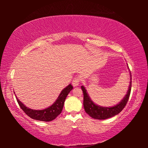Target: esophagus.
Returning <instances> with one entry per match:
<instances>
[{"mask_svg": "<svg viewBox=\"0 0 148 148\" xmlns=\"http://www.w3.org/2000/svg\"><path fill=\"white\" fill-rule=\"evenodd\" d=\"M72 84L74 87H76L77 86H79V79L78 78V77H74L73 80H72Z\"/></svg>", "mask_w": 148, "mask_h": 148, "instance_id": "esophagus-1", "label": "esophagus"}]
</instances>
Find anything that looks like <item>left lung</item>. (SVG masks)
Masks as SVG:
<instances>
[{
	"mask_svg": "<svg viewBox=\"0 0 148 148\" xmlns=\"http://www.w3.org/2000/svg\"><path fill=\"white\" fill-rule=\"evenodd\" d=\"M131 82L129 86V89L125 97L122 99V101L117 105H115L112 107H103L100 106L99 105L95 104L91 101L89 96L88 93L86 91L84 86H81V88L84 92V107L86 113L91 116L92 118L96 119H106L114 117L121 112L125 106H126L127 102L129 101L130 94L131 90Z\"/></svg>",
	"mask_w": 148,
	"mask_h": 148,
	"instance_id": "1",
	"label": "left lung"
}]
</instances>
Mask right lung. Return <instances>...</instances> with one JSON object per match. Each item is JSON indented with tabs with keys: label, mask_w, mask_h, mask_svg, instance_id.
Here are the masks:
<instances>
[{
	"label": "right lung",
	"mask_w": 148,
	"mask_h": 148,
	"mask_svg": "<svg viewBox=\"0 0 148 148\" xmlns=\"http://www.w3.org/2000/svg\"><path fill=\"white\" fill-rule=\"evenodd\" d=\"M72 89H73V87L71 84H69L68 86L62 89V91L59 95L58 98L51 106L42 110H36L29 108L25 106L21 102H20L18 98H17V97H16L20 108L31 118L35 120H38V121H51L56 119L61 113L62 108H63L65 99Z\"/></svg>",
	"instance_id": "right-lung-1"
}]
</instances>
